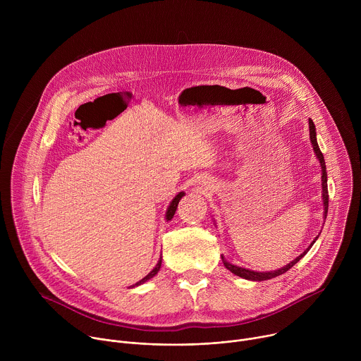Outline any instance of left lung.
I'll return each instance as SVG.
<instances>
[{"label": "left lung", "instance_id": "1", "mask_svg": "<svg viewBox=\"0 0 361 361\" xmlns=\"http://www.w3.org/2000/svg\"><path fill=\"white\" fill-rule=\"evenodd\" d=\"M308 128H310V140H312V144H313V149L316 152L317 159L320 160V166H322V181H323V202H324V217H327V210H329V190H327V171H326V163H324V157H323V152L320 151V147L317 144V138H316V126L313 123V120L308 118ZM317 240V237H316ZM316 240L312 243V245L316 243ZM310 245V247H312ZM310 247H308L302 254H300L297 259L294 262H291L290 264H287L286 267L280 269V270H276V271H269V273H257V271H251V270H247V269H241V267H237V266H233L230 263L226 262L224 257L221 255L223 259V263L226 266V269H228L231 273H234L235 276L238 277H243L245 280H254V281H263V280H270V279H274L277 276H281L284 274L286 271H288L295 263L300 262V259H302V257L307 254V251L310 250Z\"/></svg>", "mask_w": 361, "mask_h": 361}]
</instances>
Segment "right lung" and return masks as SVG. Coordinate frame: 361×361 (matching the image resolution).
Instances as JSON below:
<instances>
[{
  "instance_id": "add662e5",
  "label": "right lung",
  "mask_w": 361,
  "mask_h": 361,
  "mask_svg": "<svg viewBox=\"0 0 361 361\" xmlns=\"http://www.w3.org/2000/svg\"><path fill=\"white\" fill-rule=\"evenodd\" d=\"M184 195V192H178L176 197H174V200L171 201V204H170V207H169V210H167V214H166V219H167V221H170L173 217H174V214H176V210H177V205H178V201L181 200V197ZM160 267H161V259H160V262L157 263V266L152 269V271H149L142 280H140L138 283H135V286H138V284H142V283H145L147 280H149L151 277H154L156 276L159 271H160Z\"/></svg>"
}]
</instances>
